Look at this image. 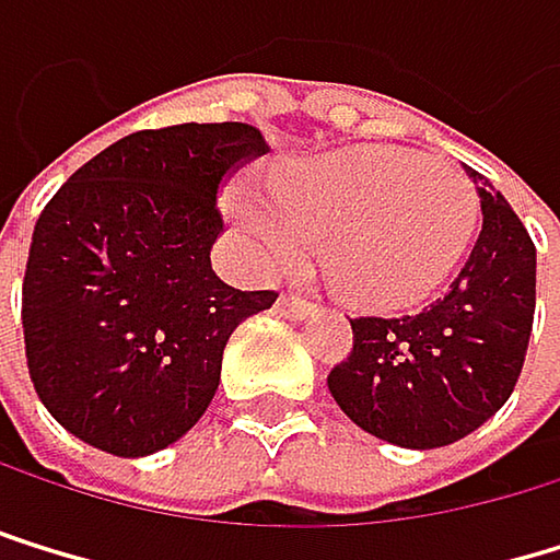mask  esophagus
I'll return each mask as SVG.
<instances>
[{
    "label": "esophagus",
    "mask_w": 560,
    "mask_h": 560,
    "mask_svg": "<svg viewBox=\"0 0 560 560\" xmlns=\"http://www.w3.org/2000/svg\"><path fill=\"white\" fill-rule=\"evenodd\" d=\"M275 312L282 315V318H305L312 312V305L302 302V299H295V295H282V299L275 302Z\"/></svg>",
    "instance_id": "esophagus-1"
}]
</instances>
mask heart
<instances>
[{"label":"heart","instance_id":"heart-1","mask_svg":"<svg viewBox=\"0 0 560 560\" xmlns=\"http://www.w3.org/2000/svg\"><path fill=\"white\" fill-rule=\"evenodd\" d=\"M228 214L268 268L326 242L336 292L389 312L423 302L454 275L477 234L480 198L457 164L365 143L278 167L268 198L234 187Z\"/></svg>","mask_w":560,"mask_h":560}]
</instances>
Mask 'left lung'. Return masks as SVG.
Masks as SVG:
<instances>
[{
	"label": "left lung",
	"mask_w": 560,
	"mask_h": 560,
	"mask_svg": "<svg viewBox=\"0 0 560 560\" xmlns=\"http://www.w3.org/2000/svg\"><path fill=\"white\" fill-rule=\"evenodd\" d=\"M480 238L430 308L349 318L352 352L329 373L339 410L393 446L433 450L483 427L511 399L534 322L537 252L501 190L474 174Z\"/></svg>",
	"instance_id": "left-lung-1"
}]
</instances>
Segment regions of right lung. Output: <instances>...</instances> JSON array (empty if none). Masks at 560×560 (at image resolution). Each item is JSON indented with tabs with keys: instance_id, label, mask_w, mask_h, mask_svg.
I'll list each match as a JSON object with an SVG mask.
<instances>
[{
	"instance_id": "1",
	"label": "right lung",
	"mask_w": 560,
	"mask_h": 560,
	"mask_svg": "<svg viewBox=\"0 0 560 560\" xmlns=\"http://www.w3.org/2000/svg\"><path fill=\"white\" fill-rule=\"evenodd\" d=\"M268 150L252 124H180L110 143L36 221L23 332L52 420L114 457L177 443L211 406L221 355L275 292L211 268L221 177Z\"/></svg>"
}]
</instances>
